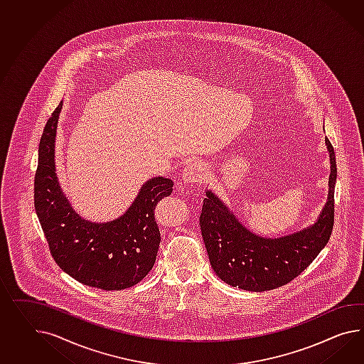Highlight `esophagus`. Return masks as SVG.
Wrapping results in <instances>:
<instances>
[{
	"mask_svg": "<svg viewBox=\"0 0 364 364\" xmlns=\"http://www.w3.org/2000/svg\"><path fill=\"white\" fill-rule=\"evenodd\" d=\"M183 182L187 185H198L205 179V170L200 162H190L183 170Z\"/></svg>",
	"mask_w": 364,
	"mask_h": 364,
	"instance_id": "esophagus-1",
	"label": "esophagus"
}]
</instances>
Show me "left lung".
<instances>
[{"label":"left lung","mask_w":364,"mask_h":364,"mask_svg":"<svg viewBox=\"0 0 364 364\" xmlns=\"http://www.w3.org/2000/svg\"><path fill=\"white\" fill-rule=\"evenodd\" d=\"M331 173L327 203L317 222L279 239L261 237L247 230L222 200L207 191L200 214L205 250L215 273L228 285L250 291L276 289L294 280L325 248L334 227L336 153L326 139Z\"/></svg>","instance_id":"1"}]
</instances>
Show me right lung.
<instances>
[{
  "mask_svg": "<svg viewBox=\"0 0 364 364\" xmlns=\"http://www.w3.org/2000/svg\"><path fill=\"white\" fill-rule=\"evenodd\" d=\"M62 104L48 119L39 142L34 205L50 253L59 268L84 285L122 290L140 282L153 268L161 235L154 218L173 181L156 177L142 185L136 200L119 219L91 223L75 213L58 183L54 146Z\"/></svg>",
  "mask_w": 364,
  "mask_h": 364,
  "instance_id": "add662e5",
  "label": "right lung"
}]
</instances>
